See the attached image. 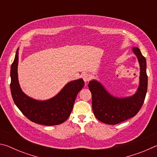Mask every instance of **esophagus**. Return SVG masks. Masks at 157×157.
Segmentation results:
<instances>
[{"instance_id":"1","label":"esophagus","mask_w":157,"mask_h":157,"mask_svg":"<svg viewBox=\"0 0 157 157\" xmlns=\"http://www.w3.org/2000/svg\"><path fill=\"white\" fill-rule=\"evenodd\" d=\"M82 78H83V79L85 82H88L89 80H91V76L88 73H84L83 75H82Z\"/></svg>"}]
</instances>
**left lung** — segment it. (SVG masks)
Instances as JSON below:
<instances>
[{
	"instance_id": "left-lung-1",
	"label": "left lung",
	"mask_w": 157,
	"mask_h": 157,
	"mask_svg": "<svg viewBox=\"0 0 157 157\" xmlns=\"http://www.w3.org/2000/svg\"><path fill=\"white\" fill-rule=\"evenodd\" d=\"M140 66L139 85L134 95L118 98L110 94L100 82L93 79L88 86L92 94V109L98 120L116 124L135 116L144 102L147 89L146 60L139 48H132Z\"/></svg>"
}]
</instances>
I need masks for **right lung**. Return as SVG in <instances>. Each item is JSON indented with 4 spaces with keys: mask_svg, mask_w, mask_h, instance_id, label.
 <instances>
[{
    "mask_svg": "<svg viewBox=\"0 0 157 157\" xmlns=\"http://www.w3.org/2000/svg\"><path fill=\"white\" fill-rule=\"evenodd\" d=\"M18 49L16 52L10 71V89L15 105L23 115L33 123L47 126L63 123L71 115L77 95L84 86V80L80 78L69 82L50 99H33L22 91L18 82Z\"/></svg>",
    "mask_w": 157,
    "mask_h": 157,
    "instance_id": "obj_1",
    "label": "right lung"
}]
</instances>
